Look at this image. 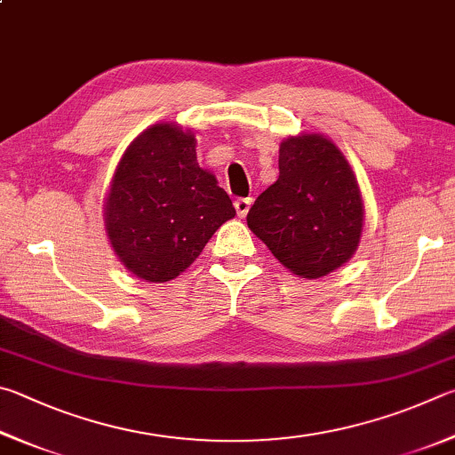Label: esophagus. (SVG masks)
Here are the masks:
<instances>
[{
  "label": "esophagus",
  "mask_w": 455,
  "mask_h": 455,
  "mask_svg": "<svg viewBox=\"0 0 455 455\" xmlns=\"http://www.w3.org/2000/svg\"><path fill=\"white\" fill-rule=\"evenodd\" d=\"M234 205H235L237 215H240V218H245V215H248V212H250V207H251V199L250 197H237Z\"/></svg>",
  "instance_id": "esophagus-1"
}]
</instances>
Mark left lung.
<instances>
[{"label": "left lung", "instance_id": "obj_1", "mask_svg": "<svg viewBox=\"0 0 455 455\" xmlns=\"http://www.w3.org/2000/svg\"><path fill=\"white\" fill-rule=\"evenodd\" d=\"M248 228L291 274L307 280L344 266L360 245L363 204L336 143L320 133L280 146V178L248 213Z\"/></svg>", "mask_w": 455, "mask_h": 455}]
</instances>
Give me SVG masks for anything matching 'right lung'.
Masks as SVG:
<instances>
[{
  "mask_svg": "<svg viewBox=\"0 0 455 455\" xmlns=\"http://www.w3.org/2000/svg\"><path fill=\"white\" fill-rule=\"evenodd\" d=\"M232 199L196 157V135L156 124L135 138L103 205L109 243L140 280L164 283L194 264L221 223Z\"/></svg>",
  "mask_w": 455,
  "mask_h": 455,
  "instance_id": "obj_1",
  "label": "right lung"
}]
</instances>
